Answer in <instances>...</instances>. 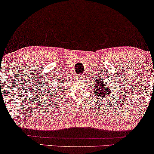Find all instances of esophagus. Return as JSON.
Listing matches in <instances>:
<instances>
[{
  "mask_svg": "<svg viewBox=\"0 0 154 154\" xmlns=\"http://www.w3.org/2000/svg\"><path fill=\"white\" fill-rule=\"evenodd\" d=\"M82 77H84L82 75H79V76H78V77H79V78H82Z\"/></svg>",
  "mask_w": 154,
  "mask_h": 154,
  "instance_id": "obj_1",
  "label": "esophagus"
}]
</instances>
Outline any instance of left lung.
I'll return each instance as SVG.
<instances>
[{
  "mask_svg": "<svg viewBox=\"0 0 154 154\" xmlns=\"http://www.w3.org/2000/svg\"><path fill=\"white\" fill-rule=\"evenodd\" d=\"M94 86V93L96 96L98 97H108L109 94H111L112 88L109 84H107V82H104L103 79H95Z\"/></svg>",
  "mask_w": 154,
  "mask_h": 154,
  "instance_id": "1",
  "label": "left lung"
}]
</instances>
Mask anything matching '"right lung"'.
Segmentation results:
<instances>
[{"instance_id": "1", "label": "right lung", "mask_w": 154, "mask_h": 154, "mask_svg": "<svg viewBox=\"0 0 154 154\" xmlns=\"http://www.w3.org/2000/svg\"><path fill=\"white\" fill-rule=\"evenodd\" d=\"M67 80L63 79V78H62V79H60L58 80V81H56L58 82V83H56L55 86H54L53 87H51V90L50 91L51 92H53L54 93L56 92V96H58V95L60 94V96H61L62 94H63V86H62V85H63L65 82H66ZM59 84L58 85L57 84Z\"/></svg>"}]
</instances>
